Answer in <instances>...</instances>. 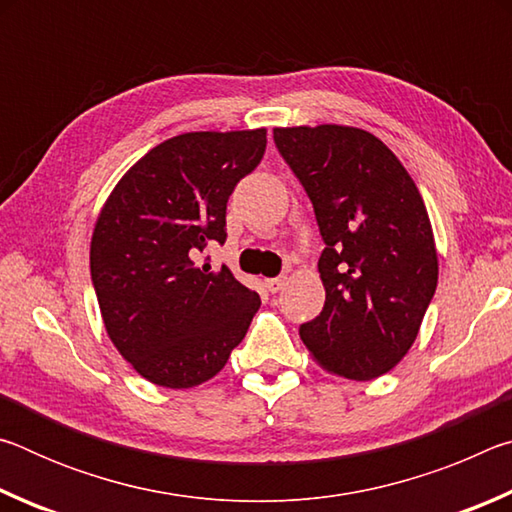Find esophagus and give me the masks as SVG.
<instances>
[{
	"label": "esophagus",
	"instance_id": "obj_1",
	"mask_svg": "<svg viewBox=\"0 0 512 512\" xmlns=\"http://www.w3.org/2000/svg\"><path fill=\"white\" fill-rule=\"evenodd\" d=\"M284 287H287V277H271V280H266V289L271 291V293H277V291H282Z\"/></svg>",
	"mask_w": 512,
	"mask_h": 512
}]
</instances>
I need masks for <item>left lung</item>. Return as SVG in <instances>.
<instances>
[{
	"label": "left lung",
	"instance_id": "left-lung-1",
	"mask_svg": "<svg viewBox=\"0 0 512 512\" xmlns=\"http://www.w3.org/2000/svg\"><path fill=\"white\" fill-rule=\"evenodd\" d=\"M282 158L314 203L325 250V307L300 327L320 368L386 375L418 339L436 293L438 250L422 196L388 146L363 128H273Z\"/></svg>",
	"mask_w": 512,
	"mask_h": 512
}]
</instances>
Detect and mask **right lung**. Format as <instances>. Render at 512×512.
I'll return each instance as SVG.
<instances>
[{
    "label": "right lung",
    "instance_id": "right-lung-1",
    "mask_svg": "<svg viewBox=\"0 0 512 512\" xmlns=\"http://www.w3.org/2000/svg\"><path fill=\"white\" fill-rule=\"evenodd\" d=\"M266 151V128L196 131L144 153L112 189L90 241L103 325L137 375L194 388L219 375L259 300L228 266L198 264L225 241V205Z\"/></svg>",
    "mask_w": 512,
    "mask_h": 512
}]
</instances>
